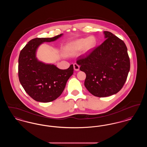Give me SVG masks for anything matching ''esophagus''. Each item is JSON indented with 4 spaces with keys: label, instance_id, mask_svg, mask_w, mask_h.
<instances>
[{
    "label": "esophagus",
    "instance_id": "1",
    "mask_svg": "<svg viewBox=\"0 0 147 147\" xmlns=\"http://www.w3.org/2000/svg\"><path fill=\"white\" fill-rule=\"evenodd\" d=\"M74 65V69L76 71H78L79 70V68H80V66L77 64V63H74L73 64Z\"/></svg>",
    "mask_w": 147,
    "mask_h": 147
}]
</instances>
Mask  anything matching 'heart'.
I'll return each mask as SVG.
<instances>
[{
	"instance_id": "1",
	"label": "heart",
	"mask_w": 147,
	"mask_h": 147,
	"mask_svg": "<svg viewBox=\"0 0 147 147\" xmlns=\"http://www.w3.org/2000/svg\"><path fill=\"white\" fill-rule=\"evenodd\" d=\"M96 44V39L94 37L90 36L88 38L79 39L71 43L70 49L72 50H79L83 49L85 46L86 51L92 49Z\"/></svg>"
}]
</instances>
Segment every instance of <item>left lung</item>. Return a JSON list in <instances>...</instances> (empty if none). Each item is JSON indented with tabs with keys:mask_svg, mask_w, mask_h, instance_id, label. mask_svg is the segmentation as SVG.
<instances>
[{
	"mask_svg": "<svg viewBox=\"0 0 147 147\" xmlns=\"http://www.w3.org/2000/svg\"><path fill=\"white\" fill-rule=\"evenodd\" d=\"M104 42L77 63L86 74L84 85L92 95L107 97L117 93L126 82L130 61L125 42L109 31Z\"/></svg>",
	"mask_w": 147,
	"mask_h": 147,
	"instance_id": "obj_1",
	"label": "left lung"
}]
</instances>
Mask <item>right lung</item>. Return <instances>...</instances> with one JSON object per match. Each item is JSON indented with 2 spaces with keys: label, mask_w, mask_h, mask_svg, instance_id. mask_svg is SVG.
Instances as JSON below:
<instances>
[{
  "label": "right lung",
  "mask_w": 147,
  "mask_h": 147,
  "mask_svg": "<svg viewBox=\"0 0 147 147\" xmlns=\"http://www.w3.org/2000/svg\"><path fill=\"white\" fill-rule=\"evenodd\" d=\"M63 34L52 38H36L21 50L19 57L18 76L22 86L37 101L49 102L58 98L73 74V65L60 69L55 65L46 64L36 58L38 47L43 42H53Z\"/></svg>",
  "instance_id": "right-lung-1"
}]
</instances>
